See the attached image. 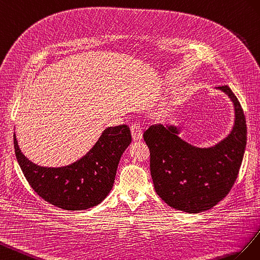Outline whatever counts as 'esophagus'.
Returning a JSON list of instances; mask_svg holds the SVG:
<instances>
[{"label": "esophagus", "instance_id": "obj_1", "mask_svg": "<svg viewBox=\"0 0 260 260\" xmlns=\"http://www.w3.org/2000/svg\"><path fill=\"white\" fill-rule=\"evenodd\" d=\"M131 133H132V137L134 142H139V140L143 138L142 128H140L139 126L136 124H133L131 126Z\"/></svg>", "mask_w": 260, "mask_h": 260}]
</instances>
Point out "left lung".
I'll list each match as a JSON object with an SVG mask.
<instances>
[{"label":"left lung","mask_w":260,"mask_h":260,"mask_svg":"<svg viewBox=\"0 0 260 260\" xmlns=\"http://www.w3.org/2000/svg\"><path fill=\"white\" fill-rule=\"evenodd\" d=\"M233 103L234 124L216 145L200 148L180 137V126L152 125L144 133L150 150L154 189L174 209L198 213L211 209L231 190L246 147V121L228 86L216 87Z\"/></svg>","instance_id":"1"}]
</instances>
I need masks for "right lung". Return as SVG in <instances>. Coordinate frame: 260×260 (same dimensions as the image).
<instances>
[{"instance_id":"add662e5","label":"right lung","mask_w":260,"mask_h":260,"mask_svg":"<svg viewBox=\"0 0 260 260\" xmlns=\"http://www.w3.org/2000/svg\"><path fill=\"white\" fill-rule=\"evenodd\" d=\"M131 143L128 126L108 127L84 157L69 166L48 168L25 157L14 133L15 154L32 189L46 202L73 211L92 208L109 195L118 162Z\"/></svg>"}]
</instances>
